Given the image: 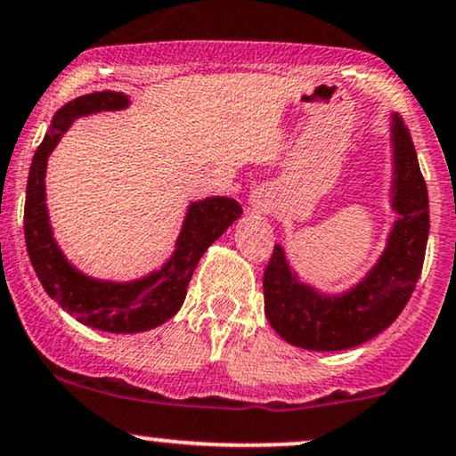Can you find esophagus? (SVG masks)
I'll use <instances>...</instances> for the list:
<instances>
[{
    "instance_id": "34e87169",
    "label": "esophagus",
    "mask_w": 456,
    "mask_h": 456,
    "mask_svg": "<svg viewBox=\"0 0 456 456\" xmlns=\"http://www.w3.org/2000/svg\"><path fill=\"white\" fill-rule=\"evenodd\" d=\"M255 208H259V212H263V206L259 204V206H255Z\"/></svg>"
}]
</instances>
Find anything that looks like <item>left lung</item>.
<instances>
[{
	"mask_svg": "<svg viewBox=\"0 0 456 456\" xmlns=\"http://www.w3.org/2000/svg\"><path fill=\"white\" fill-rule=\"evenodd\" d=\"M393 178L388 204L397 214L385 250L365 276L342 293L304 282L281 244L263 276L265 316L282 339L305 350H348L382 333L412 297L429 238V197L403 120L391 117Z\"/></svg>",
	"mask_w": 456,
	"mask_h": 456,
	"instance_id": "left-lung-1",
	"label": "left lung"
}]
</instances>
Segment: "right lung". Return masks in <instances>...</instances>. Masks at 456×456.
<instances>
[{"instance_id":"right-lung-1","label":"right lung","mask_w":456,"mask_h":456,"mask_svg":"<svg viewBox=\"0 0 456 456\" xmlns=\"http://www.w3.org/2000/svg\"><path fill=\"white\" fill-rule=\"evenodd\" d=\"M129 103L123 93L102 91L76 97L59 108L31 161L25 197V244L44 290L86 327L108 333H140L169 321L183 308L186 287L204 252L242 214V206L232 197L214 195L191 201L172 255L159 270L125 282L102 281L80 272L54 240L46 206L48 157L74 120L125 110Z\"/></svg>"}]
</instances>
